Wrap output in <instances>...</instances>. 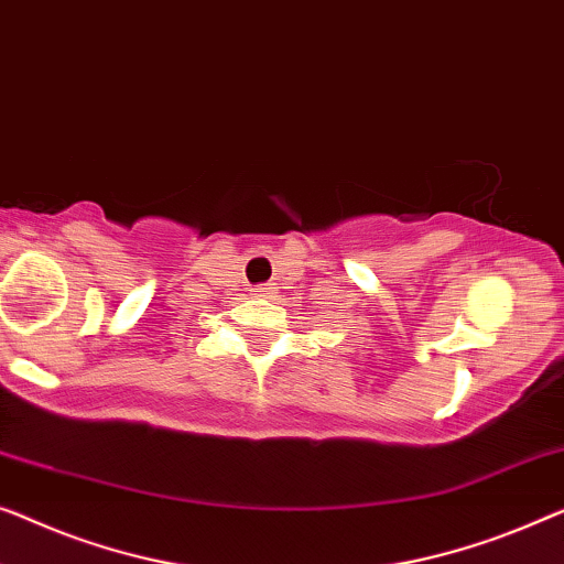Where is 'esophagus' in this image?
Masks as SVG:
<instances>
[{
    "label": "esophagus",
    "instance_id": "esophagus-1",
    "mask_svg": "<svg viewBox=\"0 0 564 564\" xmlns=\"http://www.w3.org/2000/svg\"><path fill=\"white\" fill-rule=\"evenodd\" d=\"M254 295L257 297H272L274 295V288H269V284H262V288H254Z\"/></svg>",
    "mask_w": 564,
    "mask_h": 564
}]
</instances>
